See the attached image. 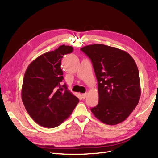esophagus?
I'll return each instance as SVG.
<instances>
[{
    "instance_id": "34e87169",
    "label": "esophagus",
    "mask_w": 158,
    "mask_h": 158,
    "mask_svg": "<svg viewBox=\"0 0 158 158\" xmlns=\"http://www.w3.org/2000/svg\"><path fill=\"white\" fill-rule=\"evenodd\" d=\"M87 93H85V94H83L82 95H81V97H82V98L84 99H85V98L87 97Z\"/></svg>"
}]
</instances>
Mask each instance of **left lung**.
<instances>
[{
    "mask_svg": "<svg viewBox=\"0 0 158 158\" xmlns=\"http://www.w3.org/2000/svg\"><path fill=\"white\" fill-rule=\"evenodd\" d=\"M90 58L98 81L99 103L91 111L107 125L126 119L138 104L141 95L139 71L125 51L102 44L81 48Z\"/></svg>",
    "mask_w": 158,
    "mask_h": 158,
    "instance_id": "8db88e82",
    "label": "left lung"
}]
</instances>
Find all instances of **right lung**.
Wrapping results in <instances>:
<instances>
[{
	"label": "right lung",
	"mask_w": 158,
	"mask_h": 158,
	"mask_svg": "<svg viewBox=\"0 0 158 158\" xmlns=\"http://www.w3.org/2000/svg\"><path fill=\"white\" fill-rule=\"evenodd\" d=\"M73 50L71 46L60 45L36 58L25 71L23 102L31 118L43 127H57L70 116L79 102L65 84L60 85L63 79L61 59Z\"/></svg>",
	"instance_id": "right-lung-1"
}]
</instances>
